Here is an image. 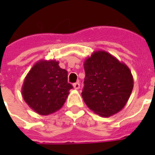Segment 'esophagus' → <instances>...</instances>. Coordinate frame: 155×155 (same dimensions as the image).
<instances>
[{"mask_svg": "<svg viewBox=\"0 0 155 155\" xmlns=\"http://www.w3.org/2000/svg\"><path fill=\"white\" fill-rule=\"evenodd\" d=\"M74 88L76 90H78L79 88H80V83H79V82L74 83Z\"/></svg>", "mask_w": 155, "mask_h": 155, "instance_id": "esophagus-1", "label": "esophagus"}]
</instances>
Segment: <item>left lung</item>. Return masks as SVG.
I'll return each mask as SVG.
<instances>
[{
  "label": "left lung",
  "instance_id": "left-lung-1",
  "mask_svg": "<svg viewBox=\"0 0 155 155\" xmlns=\"http://www.w3.org/2000/svg\"><path fill=\"white\" fill-rule=\"evenodd\" d=\"M84 87L81 95L87 106L102 117L119 113L134 87L130 70L112 54L98 50L85 59Z\"/></svg>",
  "mask_w": 155,
  "mask_h": 155
}]
</instances>
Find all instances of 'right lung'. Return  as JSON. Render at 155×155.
<instances>
[{
  "label": "right lung",
  "mask_w": 155,
  "mask_h": 155,
  "mask_svg": "<svg viewBox=\"0 0 155 155\" xmlns=\"http://www.w3.org/2000/svg\"><path fill=\"white\" fill-rule=\"evenodd\" d=\"M73 86L68 82V71L58 61H38L27 74L21 93L25 102L35 113L47 116L64 105Z\"/></svg>",
  "instance_id": "right-lung-1"
}]
</instances>
